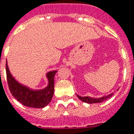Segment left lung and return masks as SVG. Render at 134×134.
Returning <instances> with one entry per match:
<instances>
[{
  "label": "left lung",
  "mask_w": 134,
  "mask_h": 134,
  "mask_svg": "<svg viewBox=\"0 0 134 134\" xmlns=\"http://www.w3.org/2000/svg\"><path fill=\"white\" fill-rule=\"evenodd\" d=\"M113 95V93L112 94H108L107 96H104L103 97H100V98H93V97H80L77 94V97L80 100H82V102L86 103H89V104H93V103H102L103 101L106 100L108 98H110L111 96Z\"/></svg>",
  "instance_id": "1"
}]
</instances>
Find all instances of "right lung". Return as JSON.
Segmentation results:
<instances>
[{"instance_id":"right-lung-1","label":"right lung","mask_w":134,"mask_h":134,"mask_svg":"<svg viewBox=\"0 0 134 134\" xmlns=\"http://www.w3.org/2000/svg\"><path fill=\"white\" fill-rule=\"evenodd\" d=\"M6 77L10 92L12 96L23 105L30 108H42L51 102L54 94V75L57 71H50L46 74L48 84L47 87L40 90H32L26 86H23L11 74L8 65H6Z\"/></svg>"}]
</instances>
